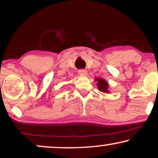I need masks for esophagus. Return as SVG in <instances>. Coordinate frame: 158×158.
I'll use <instances>...</instances> for the list:
<instances>
[{
	"mask_svg": "<svg viewBox=\"0 0 158 158\" xmlns=\"http://www.w3.org/2000/svg\"><path fill=\"white\" fill-rule=\"evenodd\" d=\"M78 74L81 75H87V70H85V69H81V70H78Z\"/></svg>",
	"mask_w": 158,
	"mask_h": 158,
	"instance_id": "34e87169",
	"label": "esophagus"
}]
</instances>
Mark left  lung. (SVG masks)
Segmentation results:
<instances>
[{"label":"left lung","mask_w":158,"mask_h":158,"mask_svg":"<svg viewBox=\"0 0 158 158\" xmlns=\"http://www.w3.org/2000/svg\"><path fill=\"white\" fill-rule=\"evenodd\" d=\"M96 81L98 82L97 85H98V88L99 90L103 93H108V88H109V85H108L107 82L105 80L101 78H96Z\"/></svg>","instance_id":"obj_1"}]
</instances>
